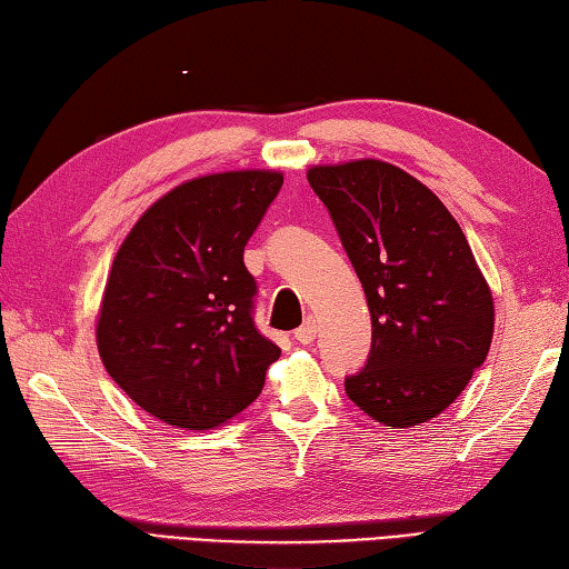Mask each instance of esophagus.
I'll list each match as a JSON object with an SVG mask.
<instances>
[{
    "label": "esophagus",
    "mask_w": 569,
    "mask_h": 569,
    "mask_svg": "<svg viewBox=\"0 0 569 569\" xmlns=\"http://www.w3.org/2000/svg\"><path fill=\"white\" fill-rule=\"evenodd\" d=\"M295 339L299 341V343H311L317 339V321L315 319H307L305 323H301V327L295 331Z\"/></svg>",
    "instance_id": "esophagus-1"
}]
</instances>
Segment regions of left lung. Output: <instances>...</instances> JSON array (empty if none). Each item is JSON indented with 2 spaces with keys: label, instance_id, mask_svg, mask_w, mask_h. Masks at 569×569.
Masks as SVG:
<instances>
[{
  "label": "left lung",
  "instance_id": "left-lung-1",
  "mask_svg": "<svg viewBox=\"0 0 569 569\" xmlns=\"http://www.w3.org/2000/svg\"><path fill=\"white\" fill-rule=\"evenodd\" d=\"M307 179L363 284L366 366L346 396L390 430L432 420L489 353L493 299L445 203L386 161L315 167Z\"/></svg>",
  "mask_w": 569,
  "mask_h": 569
}]
</instances>
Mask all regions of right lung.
Returning a JSON list of instances; mask_svg holds the SVG:
<instances>
[{"label": "right lung", "instance_id": "1", "mask_svg": "<svg viewBox=\"0 0 569 569\" xmlns=\"http://www.w3.org/2000/svg\"><path fill=\"white\" fill-rule=\"evenodd\" d=\"M277 171L181 183L114 254L98 319L110 378L157 420L211 430L260 396L280 346L254 327L258 282L242 262L282 189Z\"/></svg>", "mask_w": 569, "mask_h": 569}]
</instances>
